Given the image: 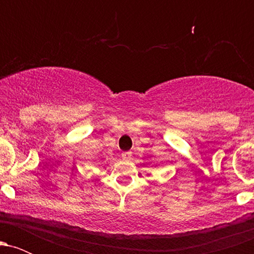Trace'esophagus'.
Instances as JSON below:
<instances>
[{
  "instance_id": "esophagus-1",
  "label": "esophagus",
  "mask_w": 254,
  "mask_h": 254,
  "mask_svg": "<svg viewBox=\"0 0 254 254\" xmlns=\"http://www.w3.org/2000/svg\"><path fill=\"white\" fill-rule=\"evenodd\" d=\"M122 157H123V160H130L131 157H132V153H131V151H124V153L122 154Z\"/></svg>"
}]
</instances>
